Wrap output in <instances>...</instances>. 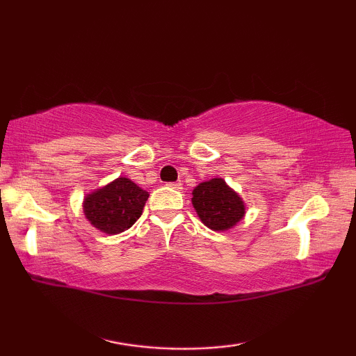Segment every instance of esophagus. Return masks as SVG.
Returning <instances> with one entry per match:
<instances>
[{
	"instance_id": "1",
	"label": "esophagus",
	"mask_w": 356,
	"mask_h": 356,
	"mask_svg": "<svg viewBox=\"0 0 356 356\" xmlns=\"http://www.w3.org/2000/svg\"><path fill=\"white\" fill-rule=\"evenodd\" d=\"M166 185L171 186V188H174V190H182V184H179V182H170Z\"/></svg>"
}]
</instances>
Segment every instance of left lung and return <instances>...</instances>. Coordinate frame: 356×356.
<instances>
[{
    "instance_id": "obj_1",
    "label": "left lung",
    "mask_w": 356,
    "mask_h": 356,
    "mask_svg": "<svg viewBox=\"0 0 356 356\" xmlns=\"http://www.w3.org/2000/svg\"><path fill=\"white\" fill-rule=\"evenodd\" d=\"M191 202L200 220L212 231H227L246 212L242 197L220 177L195 186Z\"/></svg>"
}]
</instances>
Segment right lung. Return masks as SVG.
<instances>
[{"label":"right lung","mask_w":356,"mask_h":356,"mask_svg":"<svg viewBox=\"0 0 356 356\" xmlns=\"http://www.w3.org/2000/svg\"><path fill=\"white\" fill-rule=\"evenodd\" d=\"M147 197L146 190L127 177H119L84 196L83 212L95 229L114 236L135 225Z\"/></svg>","instance_id":"obj_1"}]
</instances>
